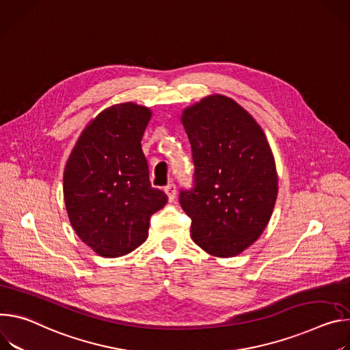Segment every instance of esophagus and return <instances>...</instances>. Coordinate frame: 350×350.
<instances>
[{
  "label": "esophagus",
  "instance_id": "1",
  "mask_svg": "<svg viewBox=\"0 0 350 350\" xmlns=\"http://www.w3.org/2000/svg\"><path fill=\"white\" fill-rule=\"evenodd\" d=\"M164 190H165V193H167V196H168L170 202H172V200L175 199V195H176V186H175L174 183H170V185H167V186L164 187Z\"/></svg>",
  "mask_w": 350,
  "mask_h": 350
}]
</instances>
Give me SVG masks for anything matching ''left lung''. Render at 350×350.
<instances>
[{"mask_svg": "<svg viewBox=\"0 0 350 350\" xmlns=\"http://www.w3.org/2000/svg\"><path fill=\"white\" fill-rule=\"evenodd\" d=\"M195 187L180 191L193 242L214 257L241 254L262 234L278 196L269 143L234 98L211 94L182 111Z\"/></svg>", "mask_w": 350, "mask_h": 350, "instance_id": "8db88e82", "label": "left lung"}]
</instances>
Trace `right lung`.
Segmentation results:
<instances>
[{
  "mask_svg": "<svg viewBox=\"0 0 350 350\" xmlns=\"http://www.w3.org/2000/svg\"><path fill=\"white\" fill-rule=\"evenodd\" d=\"M151 109L115 104L93 118L64 171V200L76 235L103 257H121L148 237L150 217L168 198L151 187L142 137Z\"/></svg>",
  "mask_w": 350,
  "mask_h": 350,
  "instance_id": "right-lung-1",
  "label": "right lung"
}]
</instances>
